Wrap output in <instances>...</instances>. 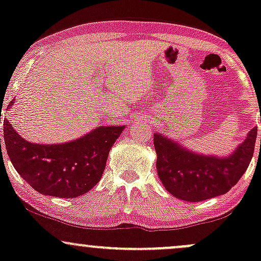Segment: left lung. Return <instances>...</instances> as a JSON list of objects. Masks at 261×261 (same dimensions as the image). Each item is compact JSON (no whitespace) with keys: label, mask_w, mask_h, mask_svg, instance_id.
Masks as SVG:
<instances>
[{"label":"left lung","mask_w":261,"mask_h":261,"mask_svg":"<svg viewBox=\"0 0 261 261\" xmlns=\"http://www.w3.org/2000/svg\"><path fill=\"white\" fill-rule=\"evenodd\" d=\"M256 132L254 127L230 156L221 159L195 154L155 133L156 171L163 185L172 196L189 202L224 195L248 169L255 148Z\"/></svg>","instance_id":"left-lung-1"}]
</instances>
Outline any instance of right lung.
Wrapping results in <instances>:
<instances>
[{
  "label": "right lung",
  "mask_w": 261,
  "mask_h": 261,
  "mask_svg": "<svg viewBox=\"0 0 261 261\" xmlns=\"http://www.w3.org/2000/svg\"><path fill=\"white\" fill-rule=\"evenodd\" d=\"M123 129L122 125H99L74 142L43 145L23 139L4 119V140L14 169L36 191L74 198L90 191L101 180L108 153Z\"/></svg>",
  "instance_id": "add662e5"
}]
</instances>
